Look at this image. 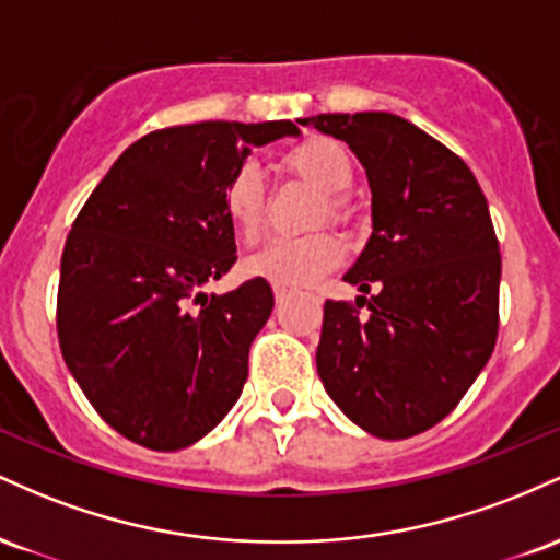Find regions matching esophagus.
Returning <instances> with one entry per match:
<instances>
[{"label": "esophagus", "instance_id": "esophagus-1", "mask_svg": "<svg viewBox=\"0 0 560 560\" xmlns=\"http://www.w3.org/2000/svg\"><path fill=\"white\" fill-rule=\"evenodd\" d=\"M273 294H276V302H284L289 294H292V289L281 287V284H273Z\"/></svg>", "mask_w": 560, "mask_h": 560}]
</instances>
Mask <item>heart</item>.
Masks as SVG:
<instances>
[{
  "mask_svg": "<svg viewBox=\"0 0 560 560\" xmlns=\"http://www.w3.org/2000/svg\"><path fill=\"white\" fill-rule=\"evenodd\" d=\"M287 165L326 195L331 218L347 215L345 191L355 178L350 152L334 139H307L287 152ZM223 210L236 234L253 240L266 218V186L260 168L244 163L223 186ZM345 260V242L320 231L311 236H273L244 260V271L281 287H307Z\"/></svg>",
  "mask_w": 560,
  "mask_h": 560,
  "instance_id": "heart-1",
  "label": "heart"
}]
</instances>
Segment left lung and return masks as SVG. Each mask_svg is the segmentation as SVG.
<instances>
[{
	"instance_id": "1",
	"label": "left lung",
	"mask_w": 560,
	"mask_h": 560,
	"mask_svg": "<svg viewBox=\"0 0 560 560\" xmlns=\"http://www.w3.org/2000/svg\"><path fill=\"white\" fill-rule=\"evenodd\" d=\"M302 126L345 141L371 189V236L345 273L369 318L326 300L318 376L363 432L405 440L440 423L498 339L500 247L485 191L442 141L392 113ZM361 307V305H358Z\"/></svg>"
}]
</instances>
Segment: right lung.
<instances>
[{
	"instance_id": "1",
	"label": "right lung",
	"mask_w": 560,
	"mask_h": 560,
	"mask_svg": "<svg viewBox=\"0 0 560 560\" xmlns=\"http://www.w3.org/2000/svg\"><path fill=\"white\" fill-rule=\"evenodd\" d=\"M284 137H300L292 120L147 133L70 229L57 292L62 358L96 413L141 447L195 445L240 400L273 292L266 279L221 298L202 287L236 262L223 186L249 147Z\"/></svg>"
}]
</instances>
